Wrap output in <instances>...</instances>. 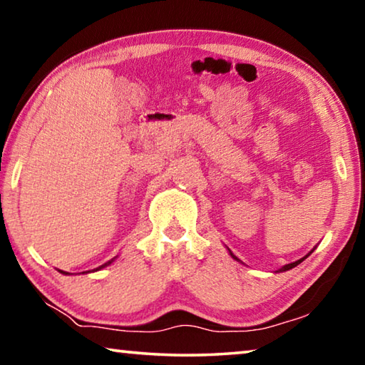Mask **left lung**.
<instances>
[{
    "instance_id": "obj_1",
    "label": "left lung",
    "mask_w": 365,
    "mask_h": 365,
    "mask_svg": "<svg viewBox=\"0 0 365 365\" xmlns=\"http://www.w3.org/2000/svg\"><path fill=\"white\" fill-rule=\"evenodd\" d=\"M227 250H228V248H227ZM314 250H316V248H314ZM314 250H312V251H309V252H307V255H306L304 257H301V259H298V261H294V262H289V264H287V265H283V267H280V269H279V270H277V272H287V270H289V269H293V267H296V265H298V264H301L302 261H304V259H306L307 256H311V255H312V252H314ZM228 255H230V256H232V257L235 259V261H238L240 264H243L242 261H240V259H238L237 256H235V255H233V252H232L230 250H228Z\"/></svg>"
}]
</instances>
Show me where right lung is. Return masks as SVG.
I'll use <instances>...</instances> for the list:
<instances>
[{"mask_svg":"<svg viewBox=\"0 0 365 365\" xmlns=\"http://www.w3.org/2000/svg\"><path fill=\"white\" fill-rule=\"evenodd\" d=\"M115 257H117V256H115ZM115 257H113V259H110V261H108V262H104L103 265H100V267H96V269H93V272H96V270H101V269H104V267H108V265H110V264H113V262H114V259H115ZM59 272H61V274H66V275H67V274H69V272H64V270H59ZM88 272H90V270H88ZM82 274H86V272H82Z\"/></svg>","mask_w":365,"mask_h":365,"instance_id":"right-lung-1","label":"right lung"}]
</instances>
